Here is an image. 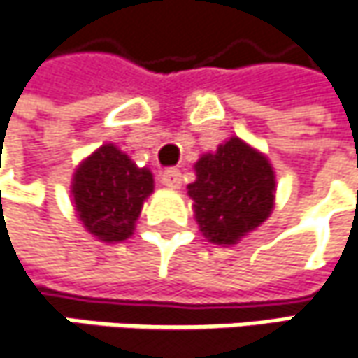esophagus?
I'll list each match as a JSON object with an SVG mask.
<instances>
[{
    "instance_id": "obj_1",
    "label": "esophagus",
    "mask_w": 358,
    "mask_h": 358,
    "mask_svg": "<svg viewBox=\"0 0 358 358\" xmlns=\"http://www.w3.org/2000/svg\"><path fill=\"white\" fill-rule=\"evenodd\" d=\"M161 183L165 187H169V189H179V185H181V171L179 169L165 171L161 175Z\"/></svg>"
}]
</instances>
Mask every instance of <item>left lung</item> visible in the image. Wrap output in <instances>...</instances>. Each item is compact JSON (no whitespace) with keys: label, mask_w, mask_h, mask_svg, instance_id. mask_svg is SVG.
Listing matches in <instances>:
<instances>
[{"label":"left lung","mask_w":358,"mask_h":358,"mask_svg":"<svg viewBox=\"0 0 358 358\" xmlns=\"http://www.w3.org/2000/svg\"><path fill=\"white\" fill-rule=\"evenodd\" d=\"M197 179L187 187L195 201L203 235L217 245H235L257 229L275 201V173L259 151L233 137L195 163Z\"/></svg>","instance_id":"left-lung-1"}]
</instances>
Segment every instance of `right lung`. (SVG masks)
<instances>
[{
	"instance_id": "add662e5",
	"label": "right lung",
	"mask_w": 358,
	"mask_h": 358,
	"mask_svg": "<svg viewBox=\"0 0 358 358\" xmlns=\"http://www.w3.org/2000/svg\"><path fill=\"white\" fill-rule=\"evenodd\" d=\"M153 193V175L139 169L115 145L99 147L73 175L71 195L81 223L97 239L129 237L143 201Z\"/></svg>"
}]
</instances>
